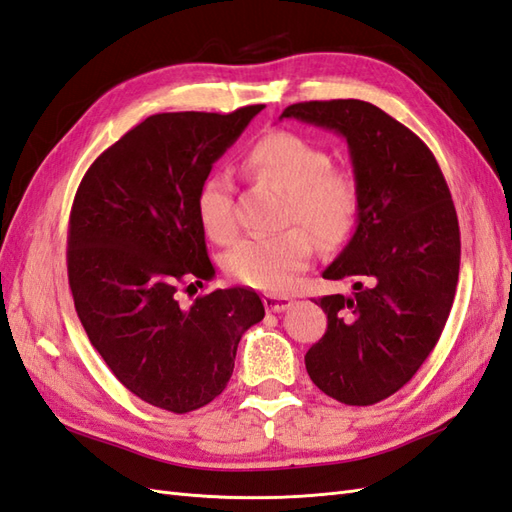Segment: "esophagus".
I'll use <instances>...</instances> for the list:
<instances>
[{
    "label": "esophagus",
    "mask_w": 512,
    "mask_h": 512,
    "mask_svg": "<svg viewBox=\"0 0 512 512\" xmlns=\"http://www.w3.org/2000/svg\"><path fill=\"white\" fill-rule=\"evenodd\" d=\"M264 305H266V309H268V311H272V313H281V311H285L287 307L292 305V298L266 294V296H264Z\"/></svg>",
    "instance_id": "1"
}]
</instances>
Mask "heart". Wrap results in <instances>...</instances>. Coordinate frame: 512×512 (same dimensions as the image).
Segmentation results:
<instances>
[{
    "instance_id": "b5f03b06",
    "label": "heart",
    "mask_w": 512,
    "mask_h": 512,
    "mask_svg": "<svg viewBox=\"0 0 512 512\" xmlns=\"http://www.w3.org/2000/svg\"><path fill=\"white\" fill-rule=\"evenodd\" d=\"M244 173L285 194L283 222H300L316 238L335 246L348 238L359 209L357 179L346 168L331 166V157L316 142L292 131H272L246 151ZM196 214L205 233L227 244L238 231L233 209V183L214 173L203 179L196 192ZM313 238L292 227L272 238H246L225 257L233 279L257 290L279 292L290 287L313 259Z\"/></svg>"
}]
</instances>
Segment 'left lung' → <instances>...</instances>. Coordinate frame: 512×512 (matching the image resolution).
I'll list each match as a JSON object with an SVG mask.
<instances>
[{"instance_id":"obj_1","label":"left lung","mask_w":512,"mask_h":512,"mask_svg":"<svg viewBox=\"0 0 512 512\" xmlns=\"http://www.w3.org/2000/svg\"><path fill=\"white\" fill-rule=\"evenodd\" d=\"M281 119L348 142L357 229L322 277L352 281L355 292L316 300L329 326L305 365L326 396L376 404L411 381L450 316L461 266L452 194L426 144L368 101L294 103Z\"/></svg>"}]
</instances>
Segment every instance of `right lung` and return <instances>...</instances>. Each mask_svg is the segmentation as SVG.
<instances>
[{
  "instance_id": "add662e5",
  "label": "right lung",
  "mask_w": 512,
  "mask_h": 512,
  "mask_svg": "<svg viewBox=\"0 0 512 512\" xmlns=\"http://www.w3.org/2000/svg\"><path fill=\"white\" fill-rule=\"evenodd\" d=\"M264 106L166 112L142 121L88 168L69 220V285L90 344L144 402L190 413L233 374L242 335L264 320L246 287L177 303L214 279L196 192Z\"/></svg>"
}]
</instances>
